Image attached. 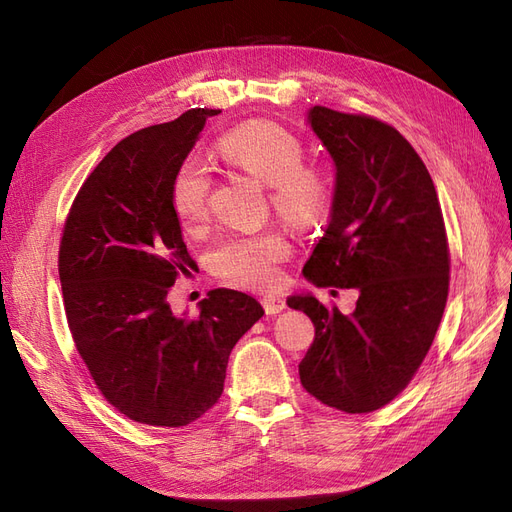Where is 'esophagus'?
<instances>
[{"instance_id": "esophagus-1", "label": "esophagus", "mask_w": 512, "mask_h": 512, "mask_svg": "<svg viewBox=\"0 0 512 512\" xmlns=\"http://www.w3.org/2000/svg\"><path fill=\"white\" fill-rule=\"evenodd\" d=\"M260 301H262V307H265V312L271 316L280 314L286 309V299L280 297V294H265Z\"/></svg>"}]
</instances>
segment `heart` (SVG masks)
<instances>
[{
	"mask_svg": "<svg viewBox=\"0 0 512 512\" xmlns=\"http://www.w3.org/2000/svg\"><path fill=\"white\" fill-rule=\"evenodd\" d=\"M222 156L271 185V200L286 220L312 224L331 203V183L316 166L303 164V145L297 136L271 121H247L218 141ZM211 188L203 160L188 158L170 181V207L185 230H196L207 220ZM290 254L282 232H235L224 237L209 256L211 269L224 280L247 286H271L280 275V262Z\"/></svg>",
	"mask_w": 512,
	"mask_h": 512,
	"instance_id": "obj_1",
	"label": "heart"
}]
</instances>
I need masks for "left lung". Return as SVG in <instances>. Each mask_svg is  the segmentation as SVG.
Instances as JSON below:
<instances>
[{"label": "left lung", "mask_w": 512, "mask_h": 512, "mask_svg": "<svg viewBox=\"0 0 512 512\" xmlns=\"http://www.w3.org/2000/svg\"><path fill=\"white\" fill-rule=\"evenodd\" d=\"M307 123L329 151V224L305 262L307 282L356 288L344 316L312 292L292 294L316 327L299 363L303 389L348 414L374 412L406 389L436 337L448 297V243L436 188L395 128L312 106Z\"/></svg>", "instance_id": "8db88e82"}]
</instances>
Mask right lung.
I'll use <instances>...</instances> for the list:
<instances>
[{"mask_svg":"<svg viewBox=\"0 0 512 512\" xmlns=\"http://www.w3.org/2000/svg\"><path fill=\"white\" fill-rule=\"evenodd\" d=\"M211 108L123 138L76 194L59 245L72 339L121 414L183 427L218 404L230 350L265 314L245 292L218 288L198 316H177L168 290L192 258L170 207V181Z\"/></svg>","mask_w":512,"mask_h":512,"instance_id":"right-lung-1","label":"right lung"}]
</instances>
